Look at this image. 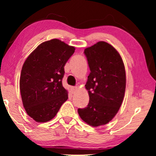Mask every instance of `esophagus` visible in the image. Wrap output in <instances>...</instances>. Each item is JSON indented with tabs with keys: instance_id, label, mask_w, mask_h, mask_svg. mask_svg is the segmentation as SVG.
Masks as SVG:
<instances>
[{
	"instance_id": "esophagus-1",
	"label": "esophagus",
	"mask_w": 156,
	"mask_h": 156,
	"mask_svg": "<svg viewBox=\"0 0 156 156\" xmlns=\"http://www.w3.org/2000/svg\"><path fill=\"white\" fill-rule=\"evenodd\" d=\"M76 90H77V87H72V92L74 94L76 91Z\"/></svg>"
}]
</instances>
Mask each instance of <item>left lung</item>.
Returning <instances> with one entry per match:
<instances>
[{"instance_id": "8db88e82", "label": "left lung", "mask_w": 156, "mask_h": 156, "mask_svg": "<svg viewBox=\"0 0 156 156\" xmlns=\"http://www.w3.org/2000/svg\"><path fill=\"white\" fill-rule=\"evenodd\" d=\"M90 74L85 84L89 96L87 107L78 108L81 119L91 126L105 125L120 108L126 89V71L119 53L104 41L84 50Z\"/></svg>"}]
</instances>
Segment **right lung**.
<instances>
[{
  "instance_id": "1",
  "label": "right lung",
  "mask_w": 156,
  "mask_h": 156,
  "mask_svg": "<svg viewBox=\"0 0 156 156\" xmlns=\"http://www.w3.org/2000/svg\"><path fill=\"white\" fill-rule=\"evenodd\" d=\"M74 50V47L52 39L38 45L23 64L20 78L23 104L37 122L52 119L67 100L62 81L65 64Z\"/></svg>"
}]
</instances>
